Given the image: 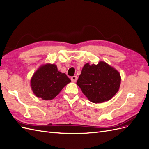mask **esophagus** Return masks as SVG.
<instances>
[{"instance_id":"34e87169","label":"esophagus","mask_w":149,"mask_h":149,"mask_svg":"<svg viewBox=\"0 0 149 149\" xmlns=\"http://www.w3.org/2000/svg\"><path fill=\"white\" fill-rule=\"evenodd\" d=\"M77 79H78V77L76 76H73L71 78V80L72 82H76V80H77Z\"/></svg>"}]
</instances>
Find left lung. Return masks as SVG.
<instances>
[{
    "label": "left lung",
    "mask_w": 149,
    "mask_h": 149,
    "mask_svg": "<svg viewBox=\"0 0 149 149\" xmlns=\"http://www.w3.org/2000/svg\"><path fill=\"white\" fill-rule=\"evenodd\" d=\"M119 72L104 61L97 65L86 64L76 84L88 100L94 103L109 101L118 91L120 84Z\"/></svg>",
    "instance_id": "1"
}]
</instances>
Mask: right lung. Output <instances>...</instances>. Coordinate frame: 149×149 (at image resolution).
I'll return each mask as SVG.
<instances>
[{"instance_id": "right-lung-1", "label": "right lung", "mask_w": 149, "mask_h": 149, "mask_svg": "<svg viewBox=\"0 0 149 149\" xmlns=\"http://www.w3.org/2000/svg\"><path fill=\"white\" fill-rule=\"evenodd\" d=\"M70 82V79L58 71L55 65L47 64L34 73L31 79V88L36 96L43 100H51Z\"/></svg>"}]
</instances>
